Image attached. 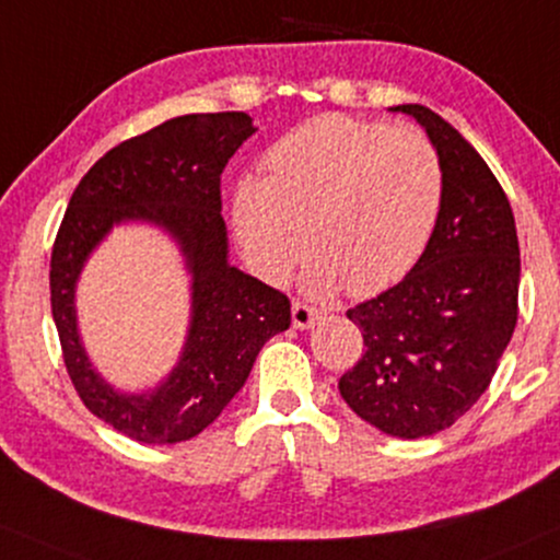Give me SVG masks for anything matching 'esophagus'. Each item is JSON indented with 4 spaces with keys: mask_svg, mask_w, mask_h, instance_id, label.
<instances>
[{
    "mask_svg": "<svg viewBox=\"0 0 560 560\" xmlns=\"http://www.w3.org/2000/svg\"><path fill=\"white\" fill-rule=\"evenodd\" d=\"M291 314H293V327L295 329H308L316 319L314 308L306 306V303H301V301H293Z\"/></svg>",
    "mask_w": 560,
    "mask_h": 560,
    "instance_id": "1",
    "label": "esophagus"
}]
</instances>
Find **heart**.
<instances>
[{
    "label": "heart",
    "mask_w": 560,
    "mask_h": 560,
    "mask_svg": "<svg viewBox=\"0 0 560 560\" xmlns=\"http://www.w3.org/2000/svg\"><path fill=\"white\" fill-rule=\"evenodd\" d=\"M267 178H241L233 236L252 272L280 285L308 246L312 295L392 288L418 265L444 207V165L423 132L322 114L280 137Z\"/></svg>",
    "instance_id": "obj_1"
}]
</instances>
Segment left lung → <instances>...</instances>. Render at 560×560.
I'll return each instance as SVG.
<instances>
[{"mask_svg": "<svg viewBox=\"0 0 560 560\" xmlns=\"http://www.w3.org/2000/svg\"><path fill=\"white\" fill-rule=\"evenodd\" d=\"M425 129L444 165V207L410 275L350 308L363 355L340 395L397 439L433 436L488 389L516 327L520 241L512 205L478 150L418 103L392 106Z\"/></svg>", "mask_w": 560, "mask_h": 560, "instance_id": "left-lung-1", "label": "left lung"}]
</instances>
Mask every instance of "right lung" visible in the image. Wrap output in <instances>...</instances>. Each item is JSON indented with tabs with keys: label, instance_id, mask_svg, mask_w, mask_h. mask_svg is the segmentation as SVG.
I'll return each instance as SVG.
<instances>
[{
	"label": "right lung",
	"instance_id": "right-lung-1",
	"mask_svg": "<svg viewBox=\"0 0 560 560\" xmlns=\"http://www.w3.org/2000/svg\"><path fill=\"white\" fill-rule=\"evenodd\" d=\"M257 132L244 112L186 114L116 144L74 189L51 252V314L67 374L90 412L140 444H178L215 420L252 374L261 345L291 327V301L228 261L220 174ZM175 238L192 278L183 355L153 390L108 385L81 345L73 293L89 254L116 224Z\"/></svg>",
	"mask_w": 560,
	"mask_h": 560
}]
</instances>
